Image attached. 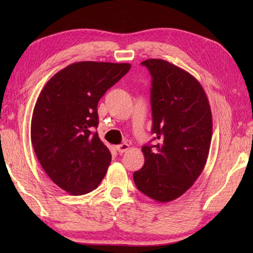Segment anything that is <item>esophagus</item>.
Returning <instances> with one entry per match:
<instances>
[{
    "label": "esophagus",
    "instance_id": "obj_1",
    "mask_svg": "<svg viewBox=\"0 0 253 253\" xmlns=\"http://www.w3.org/2000/svg\"><path fill=\"white\" fill-rule=\"evenodd\" d=\"M128 149H129V144H128V143H122V144H120V146H116V150L120 153L126 152Z\"/></svg>",
    "mask_w": 253,
    "mask_h": 253
}]
</instances>
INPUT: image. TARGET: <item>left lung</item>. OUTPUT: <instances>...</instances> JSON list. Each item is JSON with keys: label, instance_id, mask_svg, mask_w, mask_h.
<instances>
[{"label": "left lung", "instance_id": "obj_1", "mask_svg": "<svg viewBox=\"0 0 253 253\" xmlns=\"http://www.w3.org/2000/svg\"><path fill=\"white\" fill-rule=\"evenodd\" d=\"M152 76V146H143L144 164L133 173L143 195L169 202L189 189L206 166L212 139V113L201 84L168 61L141 63Z\"/></svg>", "mask_w": 253, "mask_h": 253}]
</instances>
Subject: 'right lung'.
<instances>
[{
    "instance_id": "add662e5",
    "label": "right lung",
    "mask_w": 253,
    "mask_h": 253,
    "mask_svg": "<svg viewBox=\"0 0 253 253\" xmlns=\"http://www.w3.org/2000/svg\"><path fill=\"white\" fill-rule=\"evenodd\" d=\"M128 63L78 62L61 69L38 96L30 137L38 160L51 180L74 196L94 190L111 163L100 140L98 103L130 69Z\"/></svg>"
}]
</instances>
